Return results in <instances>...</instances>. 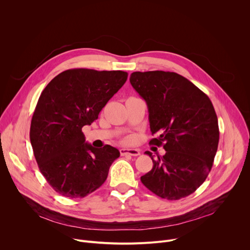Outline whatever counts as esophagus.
<instances>
[{"mask_svg":"<svg viewBox=\"0 0 250 250\" xmlns=\"http://www.w3.org/2000/svg\"><path fill=\"white\" fill-rule=\"evenodd\" d=\"M121 155H131V156H138L140 154L139 150L137 149H129V148H122L120 149Z\"/></svg>","mask_w":250,"mask_h":250,"instance_id":"1","label":"esophagus"}]
</instances>
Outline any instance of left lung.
Listing matches in <instances>:
<instances>
[{"label":"left lung","mask_w":250,"mask_h":250,"mask_svg":"<svg viewBox=\"0 0 250 250\" xmlns=\"http://www.w3.org/2000/svg\"><path fill=\"white\" fill-rule=\"evenodd\" d=\"M129 82L146 102L152 134L149 145H163L165 154L153 158L140 180L155 195L179 200L206 180L216 156L220 131L208 97L185 77L165 71L133 72Z\"/></svg>","instance_id":"obj_1"}]
</instances>
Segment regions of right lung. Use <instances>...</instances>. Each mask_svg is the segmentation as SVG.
<instances>
[{
  "instance_id": "1",
  "label": "right lung",
  "mask_w": 250,
  "mask_h": 250,
  "mask_svg": "<svg viewBox=\"0 0 250 250\" xmlns=\"http://www.w3.org/2000/svg\"><path fill=\"white\" fill-rule=\"evenodd\" d=\"M127 79L124 71L69 69L42 91L31 119L29 138L42 174L66 198H84L103 185L120 151L85 141L82 127L98 119L102 109Z\"/></svg>"
}]
</instances>
